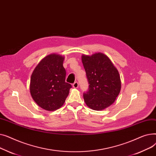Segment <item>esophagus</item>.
<instances>
[{
	"label": "esophagus",
	"mask_w": 156,
	"mask_h": 156,
	"mask_svg": "<svg viewBox=\"0 0 156 156\" xmlns=\"http://www.w3.org/2000/svg\"><path fill=\"white\" fill-rule=\"evenodd\" d=\"M73 87L75 88H77L78 87V82H75L73 84Z\"/></svg>",
	"instance_id": "esophagus-1"
}]
</instances>
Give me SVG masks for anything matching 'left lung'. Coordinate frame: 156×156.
<instances>
[{
  "label": "left lung",
  "mask_w": 156,
  "mask_h": 156,
  "mask_svg": "<svg viewBox=\"0 0 156 156\" xmlns=\"http://www.w3.org/2000/svg\"><path fill=\"white\" fill-rule=\"evenodd\" d=\"M81 61L88 79L89 89L83 94L89 108L102 111L112 105L118 96L121 83L119 72L111 61L102 52L83 54Z\"/></svg>",
  "instance_id": "8db88e82"
}]
</instances>
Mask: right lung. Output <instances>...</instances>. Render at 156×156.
<instances>
[{
	"label": "right lung",
	"mask_w": 156,
	"mask_h": 156,
	"mask_svg": "<svg viewBox=\"0 0 156 156\" xmlns=\"http://www.w3.org/2000/svg\"><path fill=\"white\" fill-rule=\"evenodd\" d=\"M64 57L51 54L40 61L33 71L30 85L32 99L44 110L53 111L63 105L71 85L65 82Z\"/></svg>",
	"instance_id": "add662e5"
}]
</instances>
